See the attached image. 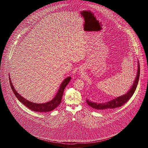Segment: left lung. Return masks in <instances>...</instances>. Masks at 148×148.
I'll return each mask as SVG.
<instances>
[{
	"instance_id": "obj_1",
	"label": "left lung",
	"mask_w": 148,
	"mask_h": 148,
	"mask_svg": "<svg viewBox=\"0 0 148 148\" xmlns=\"http://www.w3.org/2000/svg\"><path fill=\"white\" fill-rule=\"evenodd\" d=\"M138 62V72H137L135 79L134 80V83L132 85V88H130V89L125 94L122 96H120L119 97H117L116 98L114 99L113 100H111L110 101H108V102L104 103H95L86 99V101L87 104L90 106L92 107V108L95 109L97 110H106V109H115V108L120 107L124 105L125 103H126L133 96L138 83L139 78L140 76V65H139V61Z\"/></svg>"
}]
</instances>
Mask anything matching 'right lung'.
Returning <instances> with one entry per match:
<instances>
[{
	"mask_svg": "<svg viewBox=\"0 0 148 148\" xmlns=\"http://www.w3.org/2000/svg\"><path fill=\"white\" fill-rule=\"evenodd\" d=\"M71 79V77H69L64 80L63 82L60 86V88L59 89V90L56 93V95L51 100L45 103L37 104V103L31 102L28 100H27L26 99L24 98L21 95V94H19L18 92H16L14 89V86L12 84L10 77H9L10 84L16 97L19 100L20 102H21L22 104H23L25 106L28 108L29 109L34 112H48L55 109L56 107L60 104L62 101V99L63 97L64 89L66 86L69 83Z\"/></svg>",
	"mask_w": 148,
	"mask_h": 148,
	"instance_id": "right-lung-1",
	"label": "right lung"
}]
</instances>
